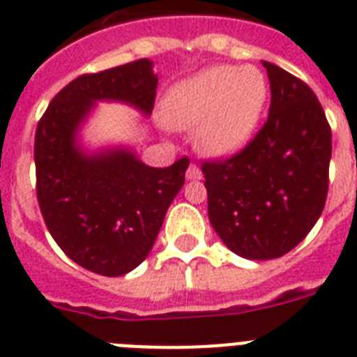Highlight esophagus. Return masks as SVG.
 Listing matches in <instances>:
<instances>
[{"label":"esophagus","mask_w":357,"mask_h":357,"mask_svg":"<svg viewBox=\"0 0 357 357\" xmlns=\"http://www.w3.org/2000/svg\"><path fill=\"white\" fill-rule=\"evenodd\" d=\"M185 176H188V181H200L202 178V172H200V167L197 164H190L188 172H185Z\"/></svg>","instance_id":"esophagus-1"}]
</instances>
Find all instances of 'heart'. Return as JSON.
Listing matches in <instances>:
<instances>
[{"mask_svg":"<svg viewBox=\"0 0 357 357\" xmlns=\"http://www.w3.org/2000/svg\"><path fill=\"white\" fill-rule=\"evenodd\" d=\"M267 96V79L257 66H213L167 91L162 119L178 130H197L204 153L224 157L248 144Z\"/></svg>","mask_w":357,"mask_h":357,"instance_id":"obj_1","label":"heart"}]
</instances>
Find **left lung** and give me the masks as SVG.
Instances as JSON below:
<instances>
[{"label":"left lung","instance_id":"8db88e82","mask_svg":"<svg viewBox=\"0 0 357 357\" xmlns=\"http://www.w3.org/2000/svg\"><path fill=\"white\" fill-rule=\"evenodd\" d=\"M266 123L231 157L202 160L208 213L222 242L248 260L287 255L324 213L332 133L316 93L266 63Z\"/></svg>","mask_w":357,"mask_h":357}]
</instances>
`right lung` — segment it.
<instances>
[{
  "mask_svg": "<svg viewBox=\"0 0 357 357\" xmlns=\"http://www.w3.org/2000/svg\"><path fill=\"white\" fill-rule=\"evenodd\" d=\"M157 84L148 59L83 74L39 119L33 160L43 220L66 257L91 273L123 276L148 257L190 158L149 167L130 151L86 157L75 148V132L93 100H124L149 115Z\"/></svg>",
  "mask_w": 357,
  "mask_h": 357,
  "instance_id": "obj_1",
  "label": "right lung"
}]
</instances>
